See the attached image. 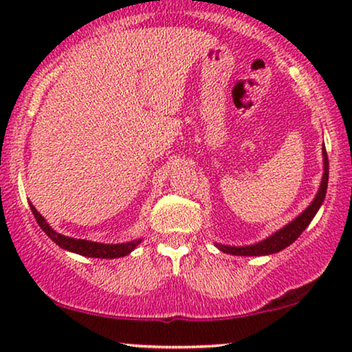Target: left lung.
Here are the masks:
<instances>
[{"instance_id":"8db88e82","label":"left lung","mask_w":352,"mask_h":352,"mask_svg":"<svg viewBox=\"0 0 352 352\" xmlns=\"http://www.w3.org/2000/svg\"><path fill=\"white\" fill-rule=\"evenodd\" d=\"M322 157H324V175H322V181L319 186V190L314 197V200L311 201V205L302 211L301 214H298L295 219L290 221L287 226H283L282 229H278L277 232L269 235L261 242L253 243V245H245V247H230V245L223 243H214L221 252L235 254V256H266V254H274L282 252L283 248L290 247L295 240L300 237L307 226L311 224V221L314 219V216L319 208L324 204L325 194H327V186H329V158H327L325 146L322 148Z\"/></svg>"}]
</instances>
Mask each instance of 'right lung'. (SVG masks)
I'll return each mask as SVG.
<instances>
[{
    "mask_svg": "<svg viewBox=\"0 0 352 352\" xmlns=\"http://www.w3.org/2000/svg\"><path fill=\"white\" fill-rule=\"evenodd\" d=\"M32 213L35 214L36 223L40 224V228L45 230V234L50 237L56 245H59L60 248L67 250V252L81 254V256L88 258H102V259H113V258H123L133 252L139 243L142 242V239L131 240L126 243H99V242H91V240L83 239H72L67 235H62L56 232L50 224L46 223V219L38 213L35 206L30 204Z\"/></svg>",
    "mask_w": 352,
    "mask_h": 352,
    "instance_id": "obj_1",
    "label": "right lung"
}]
</instances>
